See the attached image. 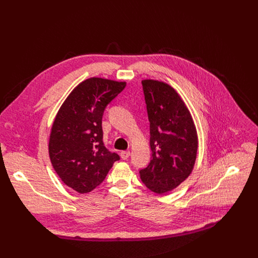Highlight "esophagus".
Here are the masks:
<instances>
[{"label": "esophagus", "mask_w": 258, "mask_h": 258, "mask_svg": "<svg viewBox=\"0 0 258 258\" xmlns=\"http://www.w3.org/2000/svg\"><path fill=\"white\" fill-rule=\"evenodd\" d=\"M120 156L122 159H127L130 156H131V152L130 151H121L120 152Z\"/></svg>", "instance_id": "esophagus-1"}]
</instances>
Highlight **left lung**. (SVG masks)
Segmentation results:
<instances>
[{
  "label": "left lung",
  "mask_w": 258,
  "mask_h": 258,
  "mask_svg": "<svg viewBox=\"0 0 258 258\" xmlns=\"http://www.w3.org/2000/svg\"><path fill=\"white\" fill-rule=\"evenodd\" d=\"M150 121L151 161L140 170L145 186L156 194L176 188L193 170L198 138L190 111L168 85L142 82Z\"/></svg>",
  "instance_id": "left-lung-1"
}]
</instances>
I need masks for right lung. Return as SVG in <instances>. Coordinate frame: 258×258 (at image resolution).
<instances>
[{
  "mask_svg": "<svg viewBox=\"0 0 258 258\" xmlns=\"http://www.w3.org/2000/svg\"><path fill=\"white\" fill-rule=\"evenodd\" d=\"M125 86L89 79L70 93L56 115L49 141L50 159L65 185L81 194L99 186L120 159L104 145L102 117L107 105Z\"/></svg>",
  "mask_w": 258,
  "mask_h": 258,
  "instance_id": "1",
  "label": "right lung"
}]
</instances>
